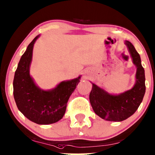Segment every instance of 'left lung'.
I'll use <instances>...</instances> for the list:
<instances>
[{
  "mask_svg": "<svg viewBox=\"0 0 155 155\" xmlns=\"http://www.w3.org/2000/svg\"><path fill=\"white\" fill-rule=\"evenodd\" d=\"M134 65L137 66L136 83L131 90L119 95H110L92 83L90 102L96 114L108 121L120 122L132 115L145 93V75L139 53L130 41H125Z\"/></svg>",
  "mask_w": 155,
  "mask_h": 155,
  "instance_id": "left-lung-1",
  "label": "left lung"
}]
</instances>
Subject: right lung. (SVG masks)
<instances>
[{
  "instance_id": "obj_1",
  "label": "right lung",
  "mask_w": 155,
  "mask_h": 155,
  "mask_svg": "<svg viewBox=\"0 0 155 155\" xmlns=\"http://www.w3.org/2000/svg\"><path fill=\"white\" fill-rule=\"evenodd\" d=\"M33 40L20 60L13 80V96L18 110L31 121L48 124L59 121L65 113L70 96L80 82V77L61 82L55 89L45 91L35 85L30 76L34 43Z\"/></svg>"
}]
</instances>
